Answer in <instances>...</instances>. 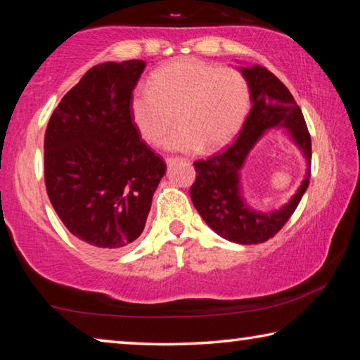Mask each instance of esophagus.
<instances>
[{"instance_id":"obj_1","label":"esophagus","mask_w":360,"mask_h":360,"mask_svg":"<svg viewBox=\"0 0 360 360\" xmlns=\"http://www.w3.org/2000/svg\"><path fill=\"white\" fill-rule=\"evenodd\" d=\"M165 160H167V163H169V162H173V160H176V158H173V157H167V158H165ZM182 160H187V162H188V158H182Z\"/></svg>"}]
</instances>
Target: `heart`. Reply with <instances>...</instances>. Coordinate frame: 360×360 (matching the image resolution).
<instances>
[{
    "label": "heart",
    "instance_id": "b5f03b06",
    "mask_svg": "<svg viewBox=\"0 0 360 360\" xmlns=\"http://www.w3.org/2000/svg\"><path fill=\"white\" fill-rule=\"evenodd\" d=\"M249 85L241 71L186 57L152 75L148 87H138L130 115L139 135L152 146L165 143L176 122L178 131L168 148L195 152L222 148L245 124Z\"/></svg>",
    "mask_w": 360,
    "mask_h": 360
}]
</instances>
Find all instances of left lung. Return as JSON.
Listing matches in <instances>:
<instances>
[{
	"mask_svg": "<svg viewBox=\"0 0 360 360\" xmlns=\"http://www.w3.org/2000/svg\"><path fill=\"white\" fill-rule=\"evenodd\" d=\"M251 92L252 108L238 138L227 149L195 167L191 187L192 203L205 222L222 238L238 245H257L275 236L294 214L311 178V136L307 122L288 87L260 65L241 66ZM285 128L309 162L302 186L281 210L260 213L248 208L240 197L239 169L248 150L266 129Z\"/></svg>",
	"mask_w": 360,
	"mask_h": 360,
	"instance_id": "obj_1",
	"label": "left lung"
}]
</instances>
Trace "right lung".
Here are the masks:
<instances>
[{
	"label": "right lung",
	"instance_id": "right-lung-1",
	"mask_svg": "<svg viewBox=\"0 0 360 360\" xmlns=\"http://www.w3.org/2000/svg\"><path fill=\"white\" fill-rule=\"evenodd\" d=\"M143 60L95 65L58 103L44 136L49 200L65 227L101 252L143 233L165 162L130 115Z\"/></svg>",
	"mask_w": 360,
	"mask_h": 360
}]
</instances>
